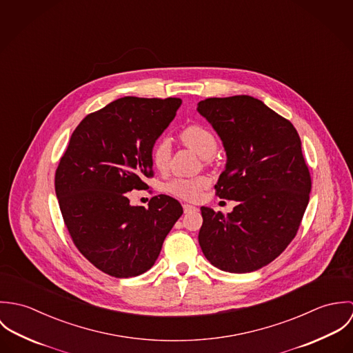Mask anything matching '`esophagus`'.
I'll list each match as a JSON object with an SVG mask.
<instances>
[{
	"instance_id": "esophagus-1",
	"label": "esophagus",
	"mask_w": 353,
	"mask_h": 353,
	"mask_svg": "<svg viewBox=\"0 0 353 353\" xmlns=\"http://www.w3.org/2000/svg\"><path fill=\"white\" fill-rule=\"evenodd\" d=\"M196 209H197V208L193 206V205H190V203H185V205H183V212H185V213H189V212L196 210Z\"/></svg>"
}]
</instances>
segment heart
<instances>
[{
	"instance_id": "1",
	"label": "heart",
	"mask_w": 353,
	"mask_h": 353,
	"mask_svg": "<svg viewBox=\"0 0 353 353\" xmlns=\"http://www.w3.org/2000/svg\"><path fill=\"white\" fill-rule=\"evenodd\" d=\"M181 137L186 145L199 152L202 157H212L217 150V140L214 134L202 125H189L181 133ZM171 157V141L168 137H160L152 147L151 159L153 165L163 171L167 168ZM208 176H194V178H174L165 185L167 193L171 196L194 201L200 199L203 189L209 186Z\"/></svg>"
}]
</instances>
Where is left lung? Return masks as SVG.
<instances>
[{
	"instance_id": "8db88e82",
	"label": "left lung",
	"mask_w": 353,
	"mask_h": 353,
	"mask_svg": "<svg viewBox=\"0 0 353 353\" xmlns=\"http://www.w3.org/2000/svg\"><path fill=\"white\" fill-rule=\"evenodd\" d=\"M197 110L227 152L216 196L239 201L227 216L202 206V252L225 272L256 270L292 242L310 200L299 134L287 118L248 95L208 98Z\"/></svg>"
}]
</instances>
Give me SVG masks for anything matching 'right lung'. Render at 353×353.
Returning a JSON list of instances; mask_svg holds the SVG:
<instances>
[{"instance_id":"add662e5","label":"right lung","mask_w":353,"mask_h":353,"mask_svg":"<svg viewBox=\"0 0 353 353\" xmlns=\"http://www.w3.org/2000/svg\"><path fill=\"white\" fill-rule=\"evenodd\" d=\"M182 101L126 97L88 114L74 129L55 170L63 223L95 268L112 277L151 269L163 242L182 216L181 203L154 196L132 206L128 193L153 178L151 151Z\"/></svg>"}]
</instances>
